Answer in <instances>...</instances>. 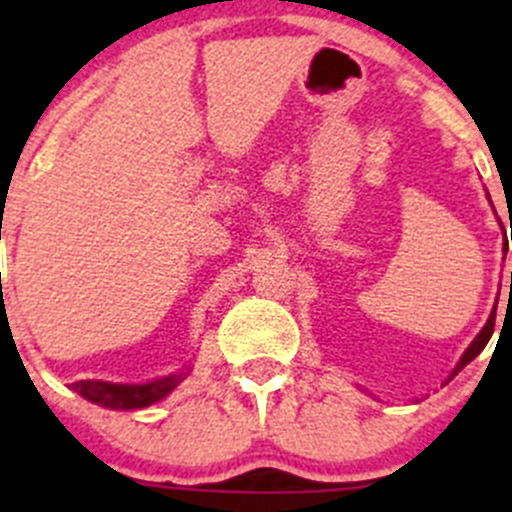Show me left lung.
<instances>
[{
	"mask_svg": "<svg viewBox=\"0 0 512 512\" xmlns=\"http://www.w3.org/2000/svg\"><path fill=\"white\" fill-rule=\"evenodd\" d=\"M510 285H512V275H510ZM493 327H495V309H493V312H490L488 322L483 324V329H480V332H478V337L473 339L471 344H468V349H466V352H463L461 359H458L456 369L451 371V376H448V381H451L453 376H456L458 371L463 369V366H466V364H471V361L476 359V356H478L480 352H483V349H485V344H488V342H490V337H493Z\"/></svg>",
	"mask_w": 512,
	"mask_h": 512,
	"instance_id": "obj_1",
	"label": "left lung"
}]
</instances>
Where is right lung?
<instances>
[{
    "label": "right lung",
    "mask_w": 512,
    "mask_h": 512,
    "mask_svg": "<svg viewBox=\"0 0 512 512\" xmlns=\"http://www.w3.org/2000/svg\"><path fill=\"white\" fill-rule=\"evenodd\" d=\"M190 374V366L173 371L168 376H160V379L146 381V384H113V381H98V379H86L71 384V389L79 396H84L91 404L103 406V409L113 411H136L146 409V406L156 404V401L165 399L185 376Z\"/></svg>",
    "instance_id": "right-lung-1"
}]
</instances>
